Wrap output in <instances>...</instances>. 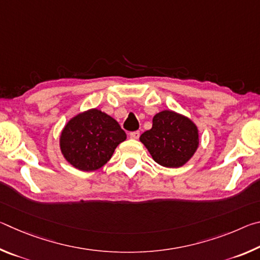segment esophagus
Returning a JSON list of instances; mask_svg holds the SVG:
<instances>
[{
    "mask_svg": "<svg viewBox=\"0 0 260 260\" xmlns=\"http://www.w3.org/2000/svg\"><path fill=\"white\" fill-rule=\"evenodd\" d=\"M129 138L133 139V140H138L140 138V132L139 131L132 132V133H129Z\"/></svg>",
    "mask_w": 260,
    "mask_h": 260,
    "instance_id": "obj_1",
    "label": "esophagus"
}]
</instances>
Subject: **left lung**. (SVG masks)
Returning a JSON list of instances; mask_svg holds the SVG:
<instances>
[{"label": "left lung", "mask_w": 260, "mask_h": 260, "mask_svg": "<svg viewBox=\"0 0 260 260\" xmlns=\"http://www.w3.org/2000/svg\"><path fill=\"white\" fill-rule=\"evenodd\" d=\"M152 159L169 169L186 165L200 147L195 122L182 113L162 110L152 118L151 129L140 136Z\"/></svg>", "instance_id": "left-lung-1"}]
</instances>
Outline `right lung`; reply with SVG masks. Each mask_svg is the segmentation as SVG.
<instances>
[{"label":"right lung","instance_id":"1","mask_svg":"<svg viewBox=\"0 0 260 260\" xmlns=\"http://www.w3.org/2000/svg\"><path fill=\"white\" fill-rule=\"evenodd\" d=\"M126 138L116 119L94 108L79 112L65 124L59 149L74 169L90 172L107 164Z\"/></svg>","mask_w":260,"mask_h":260}]
</instances>
